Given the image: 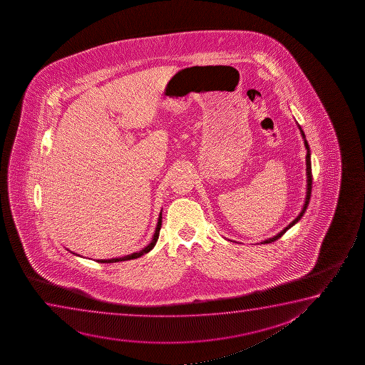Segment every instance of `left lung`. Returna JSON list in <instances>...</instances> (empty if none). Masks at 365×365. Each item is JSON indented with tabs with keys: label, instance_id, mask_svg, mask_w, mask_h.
Instances as JSON below:
<instances>
[{
	"label": "left lung",
	"instance_id": "1",
	"mask_svg": "<svg viewBox=\"0 0 365 365\" xmlns=\"http://www.w3.org/2000/svg\"><path fill=\"white\" fill-rule=\"evenodd\" d=\"M298 127H299L300 133H302V137H303V140H304L305 150H307V157H305V160H307V162H305V165H307V195H305L304 205H303L302 212H300L298 217H297L293 222H290L289 225H287L284 230L279 232L278 235H274V237H272V238H268V240H263V242H262V245H265V243H272V242H275V240H279L280 237L284 235L287 230L292 228L295 223H298V222H299L300 218L303 217V215L305 213V210H307V207L309 205L310 195H312V180H313V178H312V163H310L309 145H308V142L305 140L304 132H303V130L300 128V125H298Z\"/></svg>",
	"mask_w": 365,
	"mask_h": 365
}]
</instances>
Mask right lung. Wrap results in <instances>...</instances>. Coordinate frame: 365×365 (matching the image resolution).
Wrapping results in <instances>:
<instances>
[{
  "label": "right lung",
  "instance_id": "right-lung-1",
  "mask_svg": "<svg viewBox=\"0 0 365 365\" xmlns=\"http://www.w3.org/2000/svg\"><path fill=\"white\" fill-rule=\"evenodd\" d=\"M160 227H162V210H160V217H158V222H157V225H155V235L152 237V240H150V245H145L143 250H140V252H135V253H132V255L120 257V258L98 259L96 260V262H98V263H115V262H123V260L137 259V258H140L142 255H145V253H148V252L153 250V247H155V243H157V240H158V237H160ZM73 255H75V253H73ZM78 257H81V255H78Z\"/></svg>",
  "mask_w": 365,
  "mask_h": 365
}]
</instances>
